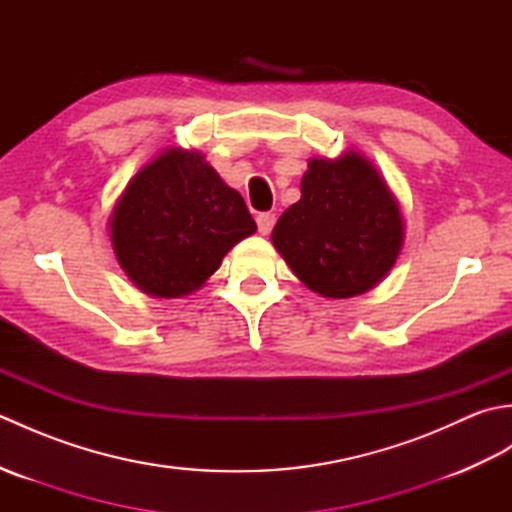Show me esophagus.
I'll list each match as a JSON object with an SVG mask.
<instances>
[{"label":"esophagus","mask_w":512,"mask_h":512,"mask_svg":"<svg viewBox=\"0 0 512 512\" xmlns=\"http://www.w3.org/2000/svg\"><path fill=\"white\" fill-rule=\"evenodd\" d=\"M275 226V213H259L257 215V228L262 235H268Z\"/></svg>","instance_id":"1"}]
</instances>
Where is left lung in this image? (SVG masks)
<instances>
[{
	"mask_svg": "<svg viewBox=\"0 0 512 512\" xmlns=\"http://www.w3.org/2000/svg\"><path fill=\"white\" fill-rule=\"evenodd\" d=\"M273 244L310 290L345 299L374 288L394 266L402 217L363 156L310 160L301 200L277 220Z\"/></svg>",
	"mask_w": 512,
	"mask_h": 512,
	"instance_id": "8db88e82",
	"label": "left lung"
}]
</instances>
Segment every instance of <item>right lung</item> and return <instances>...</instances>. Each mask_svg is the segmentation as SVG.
I'll return each instance as SVG.
<instances>
[{"label": "right lung", "mask_w": 512, "mask_h": 512, "mask_svg": "<svg viewBox=\"0 0 512 512\" xmlns=\"http://www.w3.org/2000/svg\"><path fill=\"white\" fill-rule=\"evenodd\" d=\"M118 264L154 297L198 290L257 224L235 189L195 151L171 149L129 182L112 222Z\"/></svg>", "instance_id": "add662e5"}]
</instances>
